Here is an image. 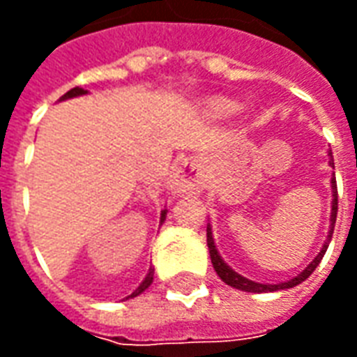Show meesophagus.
<instances>
[{"instance_id":"34e87169","label":"esophagus","mask_w":357,"mask_h":357,"mask_svg":"<svg viewBox=\"0 0 357 357\" xmlns=\"http://www.w3.org/2000/svg\"><path fill=\"white\" fill-rule=\"evenodd\" d=\"M202 185V168L197 160L187 158L176 166V170L170 178L172 193L178 195H193Z\"/></svg>"}]
</instances>
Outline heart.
Here are the masks:
<instances>
[{
  "instance_id": "b5f03b06",
  "label": "heart",
  "mask_w": 357,
  "mask_h": 357,
  "mask_svg": "<svg viewBox=\"0 0 357 357\" xmlns=\"http://www.w3.org/2000/svg\"><path fill=\"white\" fill-rule=\"evenodd\" d=\"M206 110H208L210 116L214 118H231L239 112L241 105L235 99L216 95V97H210L206 101Z\"/></svg>"
}]
</instances>
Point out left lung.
Here are the masks:
<instances>
[{
	"label": "left lung",
	"mask_w": 357,
	"mask_h": 357,
	"mask_svg": "<svg viewBox=\"0 0 357 357\" xmlns=\"http://www.w3.org/2000/svg\"><path fill=\"white\" fill-rule=\"evenodd\" d=\"M327 156H329V166L331 168H335V162H333V153L327 151ZM331 191H333V201H331V225H329V231H327V239L323 243L321 250L317 252L312 262L307 264L306 268L300 271L298 275H294L289 281H283V283H258V281H252V279H247V277H243L241 273H237L231 266H227L225 260L220 256L216 248V243H214V233H212V225L208 224L206 227V243H208V250H210V260H212V266L216 269L218 277L224 281L225 284H229L233 289H239V291L245 292H256V294H260V292H275V291H287V289H292V287H296L302 281H306L307 277L314 273V269L319 266L321 262V258L327 252V247H329L331 237H333V229H335V224H337V210H338V202H337V179H335V174H333V178H331Z\"/></svg>",
	"instance_id": "left-lung-1"
}]
</instances>
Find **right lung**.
I'll list each match as a JSON object with an SVG mask.
<instances>
[{"instance_id":"1","label":"right lung","mask_w":357,"mask_h":357,"mask_svg":"<svg viewBox=\"0 0 357 357\" xmlns=\"http://www.w3.org/2000/svg\"><path fill=\"white\" fill-rule=\"evenodd\" d=\"M88 93H89L88 89H84V88H73V89H70V91H66V93L63 95V97H61L59 101H66V99H74V97H82V95H88ZM166 214H168V210L164 208L162 212H160V224H164V220H166ZM153 275H155V269L149 268V271H147V275H145V279L141 281L139 287H137V289H135V291H133L132 294H130V296H126V300H128V298H133V296H139L141 292L147 291L149 287H151V283H153Z\"/></svg>"}]
</instances>
